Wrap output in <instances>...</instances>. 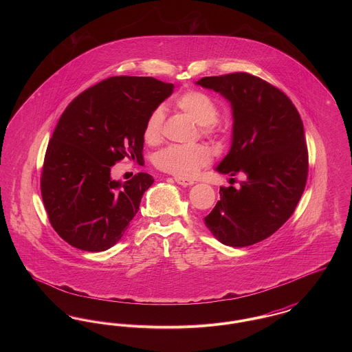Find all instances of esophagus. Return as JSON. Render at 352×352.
<instances>
[{"mask_svg": "<svg viewBox=\"0 0 352 352\" xmlns=\"http://www.w3.org/2000/svg\"><path fill=\"white\" fill-rule=\"evenodd\" d=\"M174 179H175V182H177V184H181V186H192V184H195L192 179L182 178V177H175Z\"/></svg>", "mask_w": 352, "mask_h": 352, "instance_id": "esophagus-1", "label": "esophagus"}]
</instances>
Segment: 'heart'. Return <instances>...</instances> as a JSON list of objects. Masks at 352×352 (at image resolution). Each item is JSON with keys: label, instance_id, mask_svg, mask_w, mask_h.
Instances as JSON below:
<instances>
[{"label": "heart", "instance_id": "1", "mask_svg": "<svg viewBox=\"0 0 352 352\" xmlns=\"http://www.w3.org/2000/svg\"><path fill=\"white\" fill-rule=\"evenodd\" d=\"M175 105L186 115L203 125L206 133L214 132V122L219 118V107L215 100L201 92L188 91L181 95ZM164 126V112L157 108L151 112L144 126V138L148 144H157L162 137ZM212 160V151L204 144L195 145H171L160 151L155 158V166L177 177L188 178L195 175L203 166L208 165Z\"/></svg>", "mask_w": 352, "mask_h": 352}]
</instances>
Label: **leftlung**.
Listing matches in <instances>:
<instances>
[{
    "instance_id": "8db88e82",
    "label": "left lung",
    "mask_w": 352,
    "mask_h": 352,
    "mask_svg": "<svg viewBox=\"0 0 352 352\" xmlns=\"http://www.w3.org/2000/svg\"><path fill=\"white\" fill-rule=\"evenodd\" d=\"M197 84L232 107V144L217 170L245 175L239 188L220 187V201L204 223L220 243L248 247L274 234L301 199L309 171L301 116L281 89L247 72Z\"/></svg>"
}]
</instances>
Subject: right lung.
I'll return each instance as SVG.
<instances>
[{
  "label": "right lung",
  "mask_w": 352,
  "mask_h": 352,
  "mask_svg": "<svg viewBox=\"0 0 352 352\" xmlns=\"http://www.w3.org/2000/svg\"><path fill=\"white\" fill-rule=\"evenodd\" d=\"M173 89L154 78L112 76L68 104L46 151L41 192L52 228L69 245L107 251L126 231L154 179L138 173L122 184L111 170L125 157L142 158L145 122Z\"/></svg>",
  "instance_id": "1"
}]
</instances>
